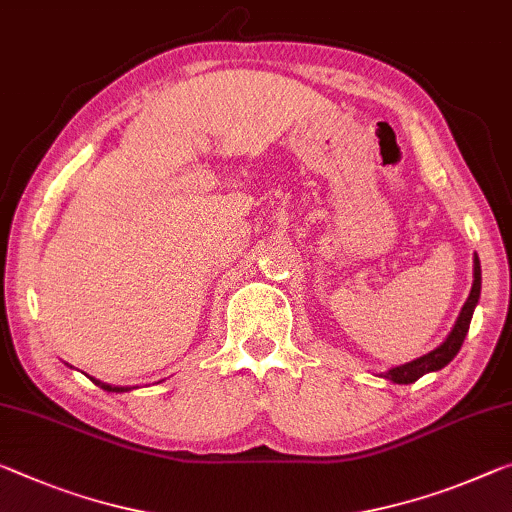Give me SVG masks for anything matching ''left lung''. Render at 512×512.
<instances>
[{
	"instance_id": "obj_1",
	"label": "left lung",
	"mask_w": 512,
	"mask_h": 512,
	"mask_svg": "<svg viewBox=\"0 0 512 512\" xmlns=\"http://www.w3.org/2000/svg\"><path fill=\"white\" fill-rule=\"evenodd\" d=\"M478 300H481V261H478V256H474V283H471V293L467 297L465 306H462V311H460L458 320H455L453 329L444 338V343H439L435 350L426 352L423 357L407 361V364L391 366L389 371L380 373V377H384V380H391L393 384H412L426 373L442 371L448 361H453V357L460 352L462 341H465V336L469 332V322H471V316H474Z\"/></svg>"
}]
</instances>
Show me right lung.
<instances>
[{
	"label": "right lung",
	"mask_w": 512,
	"mask_h": 512,
	"mask_svg": "<svg viewBox=\"0 0 512 512\" xmlns=\"http://www.w3.org/2000/svg\"><path fill=\"white\" fill-rule=\"evenodd\" d=\"M93 380V377H91ZM98 384L100 389H105V391H112V393H123V391H130V387H114V384H107V382H100V380H93Z\"/></svg>",
	"instance_id": "1"
}]
</instances>
